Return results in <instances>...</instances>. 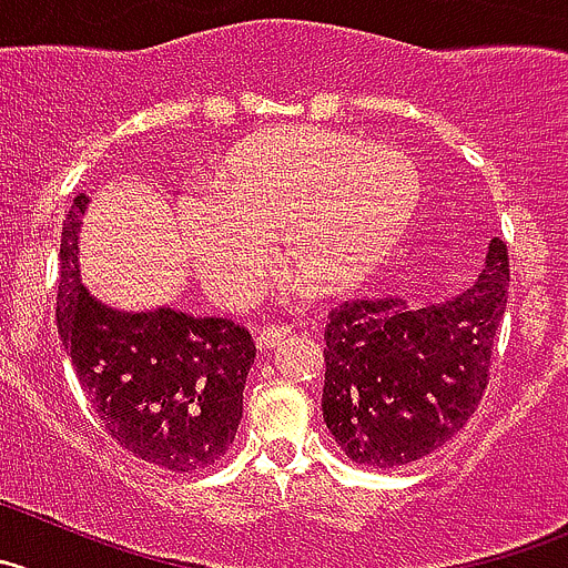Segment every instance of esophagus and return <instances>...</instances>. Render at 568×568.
Instances as JSON below:
<instances>
[{
	"mask_svg": "<svg viewBox=\"0 0 568 568\" xmlns=\"http://www.w3.org/2000/svg\"><path fill=\"white\" fill-rule=\"evenodd\" d=\"M290 334H293V328H287V326H270V328H264L262 334H258L256 345H258V348H264V351H273L275 345L284 343V339H287Z\"/></svg>",
	"mask_w": 568,
	"mask_h": 568,
	"instance_id": "obj_1",
	"label": "esophagus"
}]
</instances>
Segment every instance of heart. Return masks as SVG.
<instances>
[{"label": "heart", "mask_w": 568, "mask_h": 568, "mask_svg": "<svg viewBox=\"0 0 568 568\" xmlns=\"http://www.w3.org/2000/svg\"><path fill=\"white\" fill-rule=\"evenodd\" d=\"M420 194L407 153L321 128H273L231 150L212 192L178 203L175 231L203 290L229 310L256 298L273 264L281 293H348L376 275L413 223Z\"/></svg>", "instance_id": "obj_1"}]
</instances>
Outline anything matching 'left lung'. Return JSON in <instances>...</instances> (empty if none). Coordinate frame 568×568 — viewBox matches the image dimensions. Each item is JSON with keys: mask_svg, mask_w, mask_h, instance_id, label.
<instances>
[{"mask_svg": "<svg viewBox=\"0 0 568 568\" xmlns=\"http://www.w3.org/2000/svg\"><path fill=\"white\" fill-rule=\"evenodd\" d=\"M507 284V245L494 236L471 287L452 298H356L328 315L321 407L351 460L407 466L466 426L488 385Z\"/></svg>", "mask_w": 568, "mask_h": 568, "instance_id": "1", "label": "left lung"}]
</instances>
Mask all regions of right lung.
Wrapping results in <instances>:
<instances>
[{"mask_svg": "<svg viewBox=\"0 0 568 568\" xmlns=\"http://www.w3.org/2000/svg\"><path fill=\"white\" fill-rule=\"evenodd\" d=\"M89 197L63 220L58 334L108 435L166 471H197L229 452L256 359L247 328L172 306L128 312L89 293L78 236Z\"/></svg>", "mask_w": 568, "mask_h": 568, "instance_id": "1", "label": "right lung"}]
</instances>
